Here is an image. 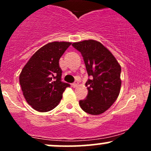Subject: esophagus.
Masks as SVG:
<instances>
[{
  "instance_id": "esophagus-1",
  "label": "esophagus",
  "mask_w": 151,
  "mask_h": 151,
  "mask_svg": "<svg viewBox=\"0 0 151 151\" xmlns=\"http://www.w3.org/2000/svg\"><path fill=\"white\" fill-rule=\"evenodd\" d=\"M77 85H78V82H77V81H75V82H74V83H73V84H72V87H74V88L77 87Z\"/></svg>"
}]
</instances>
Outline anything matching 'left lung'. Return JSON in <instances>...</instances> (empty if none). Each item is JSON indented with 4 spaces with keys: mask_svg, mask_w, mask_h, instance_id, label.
I'll use <instances>...</instances> for the list:
<instances>
[{
    "mask_svg": "<svg viewBox=\"0 0 151 151\" xmlns=\"http://www.w3.org/2000/svg\"><path fill=\"white\" fill-rule=\"evenodd\" d=\"M72 46L84 59L88 75L85 85L88 94L79 101L81 109L91 115H99L111 106L120 93L121 68L109 50L93 40L74 42Z\"/></svg>",
    "mask_w": 151,
    "mask_h": 151,
    "instance_id": "8db88e82",
    "label": "left lung"
}]
</instances>
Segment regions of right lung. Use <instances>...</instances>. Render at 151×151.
<instances>
[{
  "instance_id": "1",
  "label": "right lung",
  "mask_w": 151,
  "mask_h": 151,
  "mask_svg": "<svg viewBox=\"0 0 151 151\" xmlns=\"http://www.w3.org/2000/svg\"><path fill=\"white\" fill-rule=\"evenodd\" d=\"M69 42H50L31 57L21 71L19 81L29 105L40 112L52 110L70 84L61 81L59 60L71 45Z\"/></svg>"
}]
</instances>
